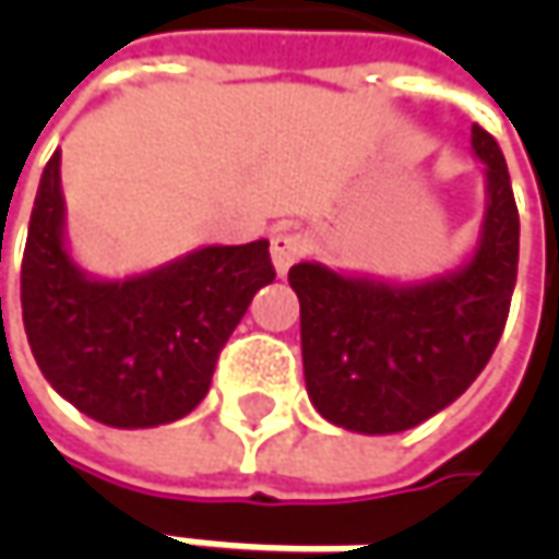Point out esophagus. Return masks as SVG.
<instances>
[{"instance_id": "esophagus-1", "label": "esophagus", "mask_w": 559, "mask_h": 559, "mask_svg": "<svg viewBox=\"0 0 559 559\" xmlns=\"http://www.w3.org/2000/svg\"><path fill=\"white\" fill-rule=\"evenodd\" d=\"M305 254V236L298 233H289V229H280L270 236V261H273V270L283 276L289 273V267Z\"/></svg>"}]
</instances>
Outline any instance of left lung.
<instances>
[{
    "mask_svg": "<svg viewBox=\"0 0 559 559\" xmlns=\"http://www.w3.org/2000/svg\"><path fill=\"white\" fill-rule=\"evenodd\" d=\"M485 211L463 264L423 280L301 261L305 385L317 414L360 436H395L436 417L483 373L504 333L520 261V214L498 142L473 123Z\"/></svg>",
    "mask_w": 559,
    "mask_h": 559,
    "instance_id": "1",
    "label": "left lung"
}]
</instances>
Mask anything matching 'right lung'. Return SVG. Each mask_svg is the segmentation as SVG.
<instances>
[{
	"label": "right lung",
	"mask_w": 559,
	"mask_h": 559,
	"mask_svg": "<svg viewBox=\"0 0 559 559\" xmlns=\"http://www.w3.org/2000/svg\"><path fill=\"white\" fill-rule=\"evenodd\" d=\"M267 239L199 246L162 267L96 276L68 246L61 152L36 189L21 311L31 352L58 395L115 429L183 419L207 395L217 355L254 292L273 283Z\"/></svg>",
	"instance_id": "add662e5"
}]
</instances>
